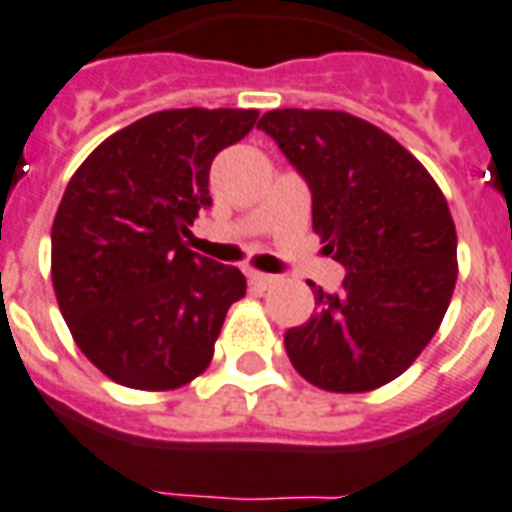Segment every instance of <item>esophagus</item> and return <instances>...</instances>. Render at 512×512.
<instances>
[{
    "mask_svg": "<svg viewBox=\"0 0 512 512\" xmlns=\"http://www.w3.org/2000/svg\"><path fill=\"white\" fill-rule=\"evenodd\" d=\"M247 276H249V284L255 286V289H260V292H265V289L278 284L276 276H268V273H260V270H249Z\"/></svg>",
    "mask_w": 512,
    "mask_h": 512,
    "instance_id": "34e87169",
    "label": "esophagus"
}]
</instances>
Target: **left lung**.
I'll return each mask as SVG.
<instances>
[{
    "label": "left lung",
    "mask_w": 512,
    "mask_h": 512,
    "mask_svg": "<svg viewBox=\"0 0 512 512\" xmlns=\"http://www.w3.org/2000/svg\"><path fill=\"white\" fill-rule=\"evenodd\" d=\"M273 136L313 191V231L347 268L339 292L313 286L318 313L289 328L286 355L318 389L373 392L426 350L458 281L447 199L400 141L342 110H270Z\"/></svg>",
    "instance_id": "8db88e82"
}]
</instances>
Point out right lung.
<instances>
[{
	"instance_id": "1",
	"label": "right lung",
	"mask_w": 512,
	"mask_h": 512,
	"mask_svg": "<svg viewBox=\"0 0 512 512\" xmlns=\"http://www.w3.org/2000/svg\"><path fill=\"white\" fill-rule=\"evenodd\" d=\"M257 110H160L107 136L73 173L52 223V286L78 350L115 384L170 392L213 360L234 265L186 247L210 205V165Z\"/></svg>"
}]
</instances>
